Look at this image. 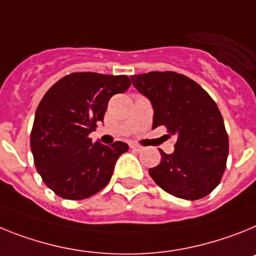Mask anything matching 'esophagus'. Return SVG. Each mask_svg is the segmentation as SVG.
Returning a JSON list of instances; mask_svg holds the SVG:
<instances>
[{
	"label": "esophagus",
	"instance_id": "34e87169",
	"mask_svg": "<svg viewBox=\"0 0 256 256\" xmlns=\"http://www.w3.org/2000/svg\"><path fill=\"white\" fill-rule=\"evenodd\" d=\"M130 148L132 150H134V152H140V150H143V148H142L140 146H138V144H134V143L130 144Z\"/></svg>",
	"mask_w": 256,
	"mask_h": 256
}]
</instances>
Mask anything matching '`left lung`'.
<instances>
[{
  "mask_svg": "<svg viewBox=\"0 0 256 256\" xmlns=\"http://www.w3.org/2000/svg\"><path fill=\"white\" fill-rule=\"evenodd\" d=\"M153 106V126L176 135L174 153H161L150 168L156 184L184 200H200L220 183L230 152L223 117L212 98L196 81L176 72H150L131 77Z\"/></svg>",
  "mask_w": 256,
  "mask_h": 256,
  "instance_id": "8db88e82",
  "label": "left lung"
}]
</instances>
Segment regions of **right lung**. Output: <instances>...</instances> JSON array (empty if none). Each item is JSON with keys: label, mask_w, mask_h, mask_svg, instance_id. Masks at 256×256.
Returning <instances> with one entry per match:
<instances>
[{"label": "right lung", "mask_w": 256, "mask_h": 256, "mask_svg": "<svg viewBox=\"0 0 256 256\" xmlns=\"http://www.w3.org/2000/svg\"><path fill=\"white\" fill-rule=\"evenodd\" d=\"M130 85L128 76L74 72L44 95L30 131V150L42 180L55 194L78 201L110 183L116 161L128 146H104L88 134L103 122L110 98Z\"/></svg>", "instance_id": "1"}]
</instances>
